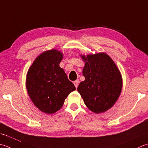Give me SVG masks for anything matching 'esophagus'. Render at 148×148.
Listing matches in <instances>:
<instances>
[{"label":"esophagus","instance_id":"34e87169","mask_svg":"<svg viewBox=\"0 0 148 148\" xmlns=\"http://www.w3.org/2000/svg\"><path fill=\"white\" fill-rule=\"evenodd\" d=\"M73 83H74V85L75 86V87L77 88V86H78V85H79V81L78 80V79L76 80V81H75V82H73Z\"/></svg>","mask_w":148,"mask_h":148}]
</instances>
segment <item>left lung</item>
Instances as JSON below:
<instances>
[{
    "mask_svg": "<svg viewBox=\"0 0 148 148\" xmlns=\"http://www.w3.org/2000/svg\"><path fill=\"white\" fill-rule=\"evenodd\" d=\"M85 62V80L77 87L87 108L96 114L105 112L114 105L123 86L121 75L110 57L105 53L82 56Z\"/></svg>",
    "mask_w": 148,
    "mask_h": 148,
    "instance_id": "1",
    "label": "left lung"
}]
</instances>
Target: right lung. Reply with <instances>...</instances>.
Instances as JSON below:
<instances>
[{"instance_id":"1","label":"right lung","mask_w":148,"mask_h":148,"mask_svg":"<svg viewBox=\"0 0 148 148\" xmlns=\"http://www.w3.org/2000/svg\"><path fill=\"white\" fill-rule=\"evenodd\" d=\"M63 54L53 49L38 56L29 69L26 87L31 99L40 110L54 114L62 108L69 94L76 90L60 67Z\"/></svg>"}]
</instances>
